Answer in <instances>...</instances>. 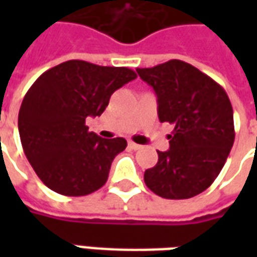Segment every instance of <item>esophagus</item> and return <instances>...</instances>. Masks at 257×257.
<instances>
[{"instance_id":"34e87169","label":"esophagus","mask_w":257,"mask_h":257,"mask_svg":"<svg viewBox=\"0 0 257 257\" xmlns=\"http://www.w3.org/2000/svg\"><path fill=\"white\" fill-rule=\"evenodd\" d=\"M128 146L129 149H132V150H140V149H142V146L138 145V143H135V142H129Z\"/></svg>"}]
</instances>
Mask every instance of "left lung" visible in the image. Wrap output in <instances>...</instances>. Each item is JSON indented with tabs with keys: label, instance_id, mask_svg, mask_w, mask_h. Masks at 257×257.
<instances>
[{
	"label": "left lung",
	"instance_id": "8db88e82",
	"mask_svg": "<svg viewBox=\"0 0 257 257\" xmlns=\"http://www.w3.org/2000/svg\"><path fill=\"white\" fill-rule=\"evenodd\" d=\"M153 86L161 122L173 123L169 150L157 151L156 167L145 183L167 199L198 195L219 176L234 145L231 101L220 85L191 64L173 59L150 68H136Z\"/></svg>",
	"mask_w": 257,
	"mask_h": 257
}]
</instances>
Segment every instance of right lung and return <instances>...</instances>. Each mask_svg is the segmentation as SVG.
Wrapping results in <instances>:
<instances>
[{
  "instance_id": "obj_1",
  "label": "right lung",
  "mask_w": 257,
  "mask_h": 257,
  "mask_svg": "<svg viewBox=\"0 0 257 257\" xmlns=\"http://www.w3.org/2000/svg\"><path fill=\"white\" fill-rule=\"evenodd\" d=\"M136 78L128 67L68 60L42 73L19 110V135L37 176L55 193L82 197L104 186L123 138L101 139L85 125L100 115L111 95Z\"/></svg>"
}]
</instances>
